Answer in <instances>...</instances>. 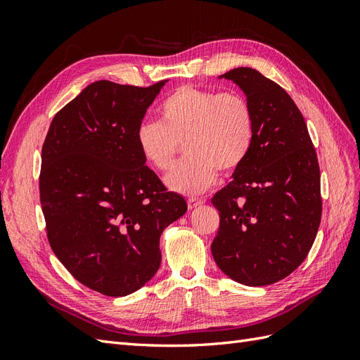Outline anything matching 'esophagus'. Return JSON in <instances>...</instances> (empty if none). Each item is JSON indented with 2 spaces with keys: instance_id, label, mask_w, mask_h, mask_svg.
Returning a JSON list of instances; mask_svg holds the SVG:
<instances>
[{
  "instance_id": "obj_1",
  "label": "esophagus",
  "mask_w": 360,
  "mask_h": 360,
  "mask_svg": "<svg viewBox=\"0 0 360 360\" xmlns=\"http://www.w3.org/2000/svg\"><path fill=\"white\" fill-rule=\"evenodd\" d=\"M202 202H204V201H202V200H198V198H189V200H188V207L192 210V209H195V207L201 205Z\"/></svg>"
}]
</instances>
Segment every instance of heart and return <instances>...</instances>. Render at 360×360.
Listing matches in <instances>:
<instances>
[{"instance_id":"1","label":"heart","mask_w":360,"mask_h":360,"mask_svg":"<svg viewBox=\"0 0 360 360\" xmlns=\"http://www.w3.org/2000/svg\"><path fill=\"white\" fill-rule=\"evenodd\" d=\"M160 122L136 129V146L151 168L168 172L183 148L188 158L167 177L171 191L198 195L242 168L252 148L255 115L238 91L183 85L159 106Z\"/></svg>"}]
</instances>
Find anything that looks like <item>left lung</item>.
Returning a JSON list of instances; mask_svg holds the SVG:
<instances>
[{
    "label": "left lung",
    "mask_w": 360,
    "mask_h": 360,
    "mask_svg": "<svg viewBox=\"0 0 360 360\" xmlns=\"http://www.w3.org/2000/svg\"><path fill=\"white\" fill-rule=\"evenodd\" d=\"M245 91L255 115L250 153L212 198L219 228L216 264L231 279L263 287L307 258L321 221L320 167L304 118L290 94L258 70L222 75Z\"/></svg>",
    "instance_id": "obj_1"
}]
</instances>
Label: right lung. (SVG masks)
Segmentation results:
<instances>
[{
  "label": "right lung",
  "mask_w": 360,
  "mask_h": 360,
  "mask_svg": "<svg viewBox=\"0 0 360 360\" xmlns=\"http://www.w3.org/2000/svg\"><path fill=\"white\" fill-rule=\"evenodd\" d=\"M163 84H90L56 114L41 147L49 245L76 281L110 297L155 276L160 234L188 210L136 146V129Z\"/></svg>",
  "instance_id": "right-lung-1"
}]
</instances>
